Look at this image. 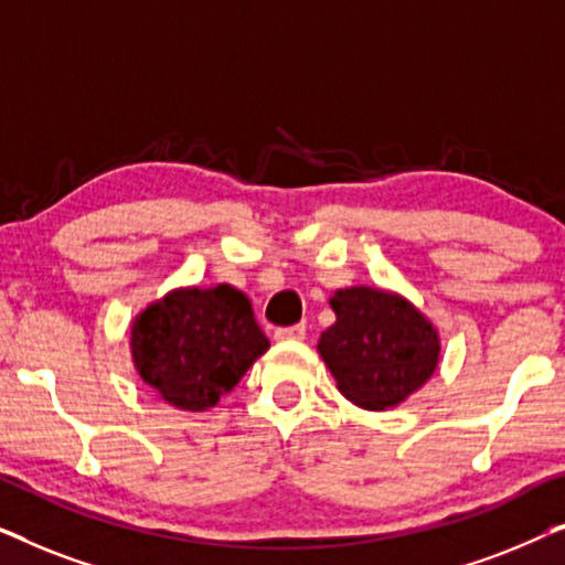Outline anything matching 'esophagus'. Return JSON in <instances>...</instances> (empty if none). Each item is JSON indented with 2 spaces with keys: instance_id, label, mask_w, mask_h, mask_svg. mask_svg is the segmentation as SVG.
<instances>
[{
  "instance_id": "1",
  "label": "esophagus",
  "mask_w": 565,
  "mask_h": 565,
  "mask_svg": "<svg viewBox=\"0 0 565 565\" xmlns=\"http://www.w3.org/2000/svg\"><path fill=\"white\" fill-rule=\"evenodd\" d=\"M275 339H280V342H300V339H306V327L303 323H296V327H280L275 329Z\"/></svg>"
}]
</instances>
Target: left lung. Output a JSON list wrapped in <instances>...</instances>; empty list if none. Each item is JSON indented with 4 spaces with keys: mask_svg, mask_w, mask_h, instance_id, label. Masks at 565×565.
Wrapping results in <instances>:
<instances>
[{
    "mask_svg": "<svg viewBox=\"0 0 565 565\" xmlns=\"http://www.w3.org/2000/svg\"><path fill=\"white\" fill-rule=\"evenodd\" d=\"M329 303L337 321L321 334L319 354L354 406H398L437 370V329L398 292L360 285L337 290Z\"/></svg>",
    "mask_w": 565,
    "mask_h": 565,
    "instance_id": "1",
    "label": "left lung"
}]
</instances>
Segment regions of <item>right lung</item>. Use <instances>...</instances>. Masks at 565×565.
<instances>
[{"label":"right lung","mask_w":565,"mask_h":565,"mask_svg":"<svg viewBox=\"0 0 565 565\" xmlns=\"http://www.w3.org/2000/svg\"><path fill=\"white\" fill-rule=\"evenodd\" d=\"M267 347L249 298L231 285L167 292L130 327L138 375L184 412L218 404Z\"/></svg>","instance_id":"obj_1"}]
</instances>
